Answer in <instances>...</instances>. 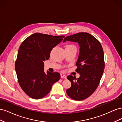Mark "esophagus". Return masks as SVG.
Segmentation results:
<instances>
[{"label":"esophagus","instance_id":"34e87169","mask_svg":"<svg viewBox=\"0 0 122 122\" xmlns=\"http://www.w3.org/2000/svg\"><path fill=\"white\" fill-rule=\"evenodd\" d=\"M61 78H65V79L67 78V76H66V75L63 74H61Z\"/></svg>","mask_w":122,"mask_h":122}]
</instances>
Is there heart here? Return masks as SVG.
I'll return each instance as SVG.
<instances>
[{"instance_id": "b5f03b06", "label": "heart", "mask_w": 122, "mask_h": 122, "mask_svg": "<svg viewBox=\"0 0 122 122\" xmlns=\"http://www.w3.org/2000/svg\"><path fill=\"white\" fill-rule=\"evenodd\" d=\"M75 48L76 49V48L75 47V46H74V45H72V44H68L67 46H66V48Z\"/></svg>"}]
</instances>
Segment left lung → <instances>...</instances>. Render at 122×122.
I'll use <instances>...</instances> for the list:
<instances>
[{
  "label": "left lung",
  "mask_w": 122,
  "mask_h": 122,
  "mask_svg": "<svg viewBox=\"0 0 122 122\" xmlns=\"http://www.w3.org/2000/svg\"><path fill=\"white\" fill-rule=\"evenodd\" d=\"M66 41L78 42L80 46L75 70L80 74V77L67 76L71 86L66 92L71 99L81 101L90 97L99 86L105 67L104 52L99 41L87 32L67 36L63 42Z\"/></svg>",
  "instance_id": "obj_1"
}]
</instances>
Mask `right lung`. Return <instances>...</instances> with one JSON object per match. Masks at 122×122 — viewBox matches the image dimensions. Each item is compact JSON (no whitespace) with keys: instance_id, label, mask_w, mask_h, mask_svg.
Here are the masks:
<instances>
[{"instance_id":"1","label":"right lung","mask_w":122,"mask_h":122,"mask_svg":"<svg viewBox=\"0 0 122 122\" xmlns=\"http://www.w3.org/2000/svg\"><path fill=\"white\" fill-rule=\"evenodd\" d=\"M64 37L36 32L22 43L15 70L20 87L30 98L39 99L46 96L52 85L60 80L61 75L58 72H44L43 61L48 60L53 48Z\"/></svg>"}]
</instances>
